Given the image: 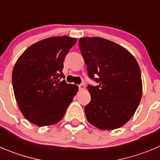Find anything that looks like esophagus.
Masks as SVG:
<instances>
[{
  "instance_id": "34e87169",
  "label": "esophagus",
  "mask_w": 160,
  "mask_h": 160,
  "mask_svg": "<svg viewBox=\"0 0 160 160\" xmlns=\"http://www.w3.org/2000/svg\"><path fill=\"white\" fill-rule=\"evenodd\" d=\"M78 87H79V89L80 90H83L85 88V85L83 84V83H81V84L78 85Z\"/></svg>"
}]
</instances>
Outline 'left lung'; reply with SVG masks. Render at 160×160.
Returning <instances> with one entry per match:
<instances>
[{
	"label": "left lung",
	"instance_id": "1",
	"mask_svg": "<svg viewBox=\"0 0 160 160\" xmlns=\"http://www.w3.org/2000/svg\"><path fill=\"white\" fill-rule=\"evenodd\" d=\"M80 52L91 80V102L84 107L88 122L100 130L121 128L137 110L142 94L141 70L122 46L101 37H82Z\"/></svg>",
	"mask_w": 160,
	"mask_h": 160
}]
</instances>
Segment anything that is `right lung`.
Here are the masks:
<instances>
[{
  "mask_svg": "<svg viewBox=\"0 0 160 160\" xmlns=\"http://www.w3.org/2000/svg\"><path fill=\"white\" fill-rule=\"evenodd\" d=\"M77 39L62 36L44 39L28 48L12 71L15 99L23 116L39 127L55 124L64 116L78 87L65 78L63 62Z\"/></svg>",
  "mask_w": 160,
  "mask_h": 160,
  "instance_id": "add662e5",
  "label": "right lung"
}]
</instances>
